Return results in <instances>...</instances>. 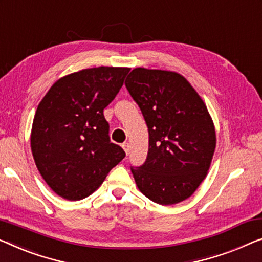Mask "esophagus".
<instances>
[{"label": "esophagus", "mask_w": 262, "mask_h": 262, "mask_svg": "<svg viewBox=\"0 0 262 262\" xmlns=\"http://www.w3.org/2000/svg\"><path fill=\"white\" fill-rule=\"evenodd\" d=\"M122 148H123V150L126 151V154L128 155V153H129V143H128V142L122 143Z\"/></svg>", "instance_id": "1"}]
</instances>
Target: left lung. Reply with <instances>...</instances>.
Wrapping results in <instances>:
<instances>
[{"instance_id": "obj_1", "label": "left lung", "mask_w": 262, "mask_h": 262, "mask_svg": "<svg viewBox=\"0 0 262 262\" xmlns=\"http://www.w3.org/2000/svg\"><path fill=\"white\" fill-rule=\"evenodd\" d=\"M124 84L149 133L146 162L130 167L136 186L155 204H179L198 189L212 163L216 135L208 109L179 73L135 68Z\"/></svg>"}]
</instances>
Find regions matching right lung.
<instances>
[{"mask_svg": "<svg viewBox=\"0 0 262 262\" xmlns=\"http://www.w3.org/2000/svg\"><path fill=\"white\" fill-rule=\"evenodd\" d=\"M130 68L82 69L58 79L35 113L30 147L41 177L66 200L87 198L126 153L109 140L106 108Z\"/></svg>", "mask_w": 262, "mask_h": 262, "instance_id": "1", "label": "right lung"}]
</instances>
